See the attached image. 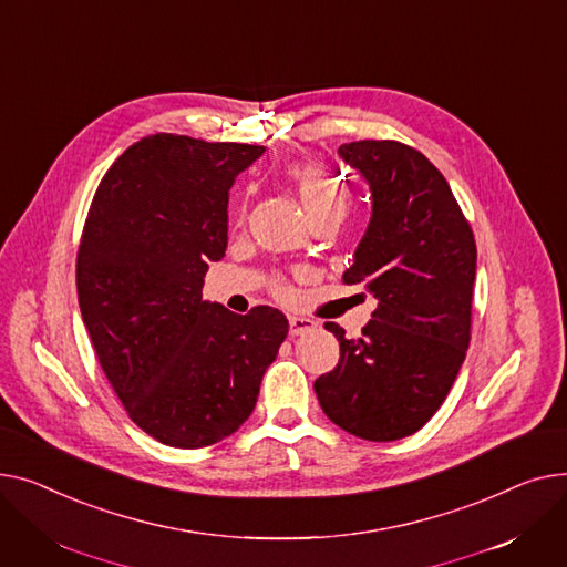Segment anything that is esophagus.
Returning a JSON list of instances; mask_svg holds the SVG:
<instances>
[{
    "label": "esophagus",
    "mask_w": 567,
    "mask_h": 567,
    "mask_svg": "<svg viewBox=\"0 0 567 567\" xmlns=\"http://www.w3.org/2000/svg\"><path fill=\"white\" fill-rule=\"evenodd\" d=\"M316 320L311 318H302V316H290L288 318V331L290 337H302V334H309L311 329H316Z\"/></svg>",
    "instance_id": "obj_1"
}]
</instances>
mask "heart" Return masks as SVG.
Wrapping results in <instances>:
<instances>
[{"label":"heart","instance_id":"b5f03b06","mask_svg":"<svg viewBox=\"0 0 567 567\" xmlns=\"http://www.w3.org/2000/svg\"><path fill=\"white\" fill-rule=\"evenodd\" d=\"M286 176H288L290 185L295 187L299 202H302V206L309 213L313 224L327 221V219L341 221V217L346 215L348 204H350V192H348L346 181L339 174L327 169L324 164H318V162H297L286 172ZM245 208H247V204L240 202L236 208L238 219H243ZM272 290L281 299L290 295V290L284 281H277Z\"/></svg>","mask_w":567,"mask_h":567}]
</instances>
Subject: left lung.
Returning a JSON list of instances; mask_svg holds the SVG:
<instances>
[{
  "mask_svg": "<svg viewBox=\"0 0 567 567\" xmlns=\"http://www.w3.org/2000/svg\"><path fill=\"white\" fill-rule=\"evenodd\" d=\"M339 155L373 194L369 230L343 281L373 292L378 309L357 339L324 322L341 359L313 389L322 412L350 435L393 442L442 408L467 354L476 240L446 178L416 148L361 140Z\"/></svg>",
  "mask_w": 567,
  "mask_h": 567,
  "instance_id": "left-lung-1",
  "label": "left lung"
}]
</instances>
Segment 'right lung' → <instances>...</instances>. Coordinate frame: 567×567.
<instances>
[{
	"label": "right lung",
	"instance_id": "right-lung-1",
	"mask_svg": "<svg viewBox=\"0 0 567 567\" xmlns=\"http://www.w3.org/2000/svg\"><path fill=\"white\" fill-rule=\"evenodd\" d=\"M262 151L157 132L93 194L75 270L82 320L127 416L166 446L233 435L288 334L272 307L238 316L202 299L208 260L226 251L228 189Z\"/></svg>",
	"mask_w": 567,
	"mask_h": 567
}]
</instances>
